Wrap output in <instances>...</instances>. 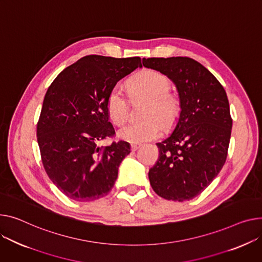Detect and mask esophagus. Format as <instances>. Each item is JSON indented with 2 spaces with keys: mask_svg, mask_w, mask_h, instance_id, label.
Returning a JSON list of instances; mask_svg holds the SVG:
<instances>
[{
  "mask_svg": "<svg viewBox=\"0 0 262 262\" xmlns=\"http://www.w3.org/2000/svg\"><path fill=\"white\" fill-rule=\"evenodd\" d=\"M130 147H132V150H133V151H135V150H137L139 147H140V144H137V143H132Z\"/></svg>",
  "mask_w": 262,
  "mask_h": 262,
  "instance_id": "obj_1",
  "label": "esophagus"
}]
</instances>
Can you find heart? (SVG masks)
I'll return each mask as SVG.
<instances>
[{
	"instance_id": "b5f03b06",
	"label": "heart",
	"mask_w": 262,
	"mask_h": 262,
	"mask_svg": "<svg viewBox=\"0 0 262 262\" xmlns=\"http://www.w3.org/2000/svg\"><path fill=\"white\" fill-rule=\"evenodd\" d=\"M167 77L152 69L137 74L127 82L132 99L141 98L146 104L141 112V122H134L119 129V138L132 143H141L158 138L161 128L169 129L177 123L181 113L180 97L169 91ZM106 111L116 125L128 118L129 102L119 87H114L106 98Z\"/></svg>"
}]
</instances>
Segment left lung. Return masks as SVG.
I'll return each instance as SVG.
<instances>
[{
  "label": "left lung",
  "mask_w": 262,
  "mask_h": 262,
  "mask_svg": "<svg viewBox=\"0 0 262 262\" xmlns=\"http://www.w3.org/2000/svg\"><path fill=\"white\" fill-rule=\"evenodd\" d=\"M142 63L175 83L181 100L175 130L157 143L159 159L148 171L150 185L166 200H190L211 184L228 157L233 124L228 96L191 58H144Z\"/></svg>",
  "instance_id": "8db88e82"
}]
</instances>
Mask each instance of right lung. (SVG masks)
Returning a JSON list of instances; mask_svg holds the SVG:
<instances>
[{
    "label": "right lung",
    "mask_w": 262,
    "mask_h": 262,
    "mask_svg": "<svg viewBox=\"0 0 262 262\" xmlns=\"http://www.w3.org/2000/svg\"><path fill=\"white\" fill-rule=\"evenodd\" d=\"M138 66L139 57L85 56L48 87L37 124L38 143L49 179L68 198L93 201L113 188L130 147L125 141L98 146L116 134L106 98L117 82Z\"/></svg>",
    "instance_id": "add662e5"
}]
</instances>
